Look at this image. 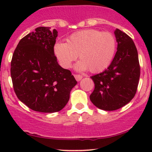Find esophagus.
Listing matches in <instances>:
<instances>
[{"mask_svg": "<svg viewBox=\"0 0 152 152\" xmlns=\"http://www.w3.org/2000/svg\"><path fill=\"white\" fill-rule=\"evenodd\" d=\"M74 77H75V78L76 79V80L78 81V82H79V81H80L82 79V76L80 75L75 74V75H74Z\"/></svg>", "mask_w": 152, "mask_h": 152, "instance_id": "obj_1", "label": "esophagus"}]
</instances>
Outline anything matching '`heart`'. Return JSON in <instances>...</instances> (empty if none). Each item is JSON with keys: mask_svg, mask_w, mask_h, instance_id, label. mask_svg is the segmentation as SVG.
I'll return each mask as SVG.
<instances>
[{"mask_svg": "<svg viewBox=\"0 0 152 152\" xmlns=\"http://www.w3.org/2000/svg\"><path fill=\"white\" fill-rule=\"evenodd\" d=\"M116 50V40L111 33L93 29L83 30L70 35L67 43L57 42L54 52L64 68H69L77 57L78 70L97 73L105 70L113 60Z\"/></svg>", "mask_w": 152, "mask_h": 152, "instance_id": "1", "label": "heart"}]
</instances>
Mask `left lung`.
<instances>
[{"label":"left lung","mask_w":152,"mask_h":152,"mask_svg":"<svg viewBox=\"0 0 152 152\" xmlns=\"http://www.w3.org/2000/svg\"><path fill=\"white\" fill-rule=\"evenodd\" d=\"M117 52L104 71L91 76L95 88L90 99L95 107L114 111L128 104L136 95L140 75L136 47L132 38L116 29Z\"/></svg>","instance_id":"obj_1"}]
</instances>
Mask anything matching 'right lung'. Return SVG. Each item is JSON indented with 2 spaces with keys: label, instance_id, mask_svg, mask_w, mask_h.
<instances>
[{
  "label": "right lung",
  "instance_id": "1",
  "mask_svg": "<svg viewBox=\"0 0 152 152\" xmlns=\"http://www.w3.org/2000/svg\"><path fill=\"white\" fill-rule=\"evenodd\" d=\"M57 31L39 27L21 39L11 61L14 92L33 111H61L77 81L69 70L61 67L54 53Z\"/></svg>",
  "mask_w": 152,
  "mask_h": 152
}]
</instances>
